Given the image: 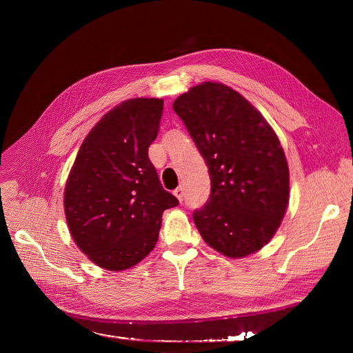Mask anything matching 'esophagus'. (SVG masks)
<instances>
[{
    "label": "esophagus",
    "mask_w": 353,
    "mask_h": 353,
    "mask_svg": "<svg viewBox=\"0 0 353 353\" xmlns=\"http://www.w3.org/2000/svg\"><path fill=\"white\" fill-rule=\"evenodd\" d=\"M174 196H175L179 201H183V197H184V190H183V187L175 188V190H174Z\"/></svg>",
    "instance_id": "obj_1"
}]
</instances>
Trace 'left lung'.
<instances>
[{"instance_id": "left-lung-1", "label": "left lung", "mask_w": 353, "mask_h": 353, "mask_svg": "<svg viewBox=\"0 0 353 353\" xmlns=\"http://www.w3.org/2000/svg\"><path fill=\"white\" fill-rule=\"evenodd\" d=\"M209 168L212 193L194 223L212 249L231 259L268 244L290 197L283 145L262 113L221 82H201L174 101Z\"/></svg>"}]
</instances>
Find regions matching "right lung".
<instances>
[{
  "instance_id": "1",
  "label": "right lung",
  "mask_w": 353,
  "mask_h": 353,
  "mask_svg": "<svg viewBox=\"0 0 353 353\" xmlns=\"http://www.w3.org/2000/svg\"><path fill=\"white\" fill-rule=\"evenodd\" d=\"M162 99L122 101L94 125L65 187V215L78 248L108 271L132 268L159 239L162 215L178 205L148 159Z\"/></svg>"
}]
</instances>
